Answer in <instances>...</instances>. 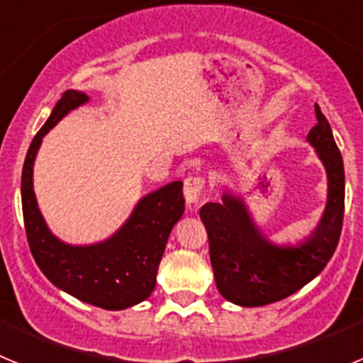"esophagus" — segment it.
Listing matches in <instances>:
<instances>
[{
	"mask_svg": "<svg viewBox=\"0 0 363 363\" xmlns=\"http://www.w3.org/2000/svg\"><path fill=\"white\" fill-rule=\"evenodd\" d=\"M205 178L203 176H187L184 179V194L187 203H194L200 198L201 191H203Z\"/></svg>",
	"mask_w": 363,
	"mask_h": 363,
	"instance_id": "34e87169",
	"label": "esophagus"
}]
</instances>
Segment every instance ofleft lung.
I'll return each mask as SVG.
<instances>
[{
	"mask_svg": "<svg viewBox=\"0 0 363 363\" xmlns=\"http://www.w3.org/2000/svg\"><path fill=\"white\" fill-rule=\"evenodd\" d=\"M316 125L307 134L327 172V203L322 220L298 245L269 242L252 221L242 198L225 192L221 203L200 209L207 236L214 280L225 300L242 307L267 306L291 296L316 278L335 255L344 223V160L331 125L320 107Z\"/></svg>",
	"mask_w": 363,
	"mask_h": 363,
	"instance_id": "left-lung-1",
	"label": "left lung"
}]
</instances>
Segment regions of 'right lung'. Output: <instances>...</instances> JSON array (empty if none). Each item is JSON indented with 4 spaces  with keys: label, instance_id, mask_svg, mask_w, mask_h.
<instances>
[{
    "label": "right lung",
    "instance_id": "1",
    "mask_svg": "<svg viewBox=\"0 0 363 363\" xmlns=\"http://www.w3.org/2000/svg\"><path fill=\"white\" fill-rule=\"evenodd\" d=\"M89 96L67 91L28 147L21 174V207L30 252L38 267L57 289L108 311H121L147 300L167 240L185 211L184 184L172 182L138 201L133 214L111 238L92 245H69L56 238L38 209L32 169L43 136Z\"/></svg>",
    "mask_w": 363,
    "mask_h": 363
}]
</instances>
